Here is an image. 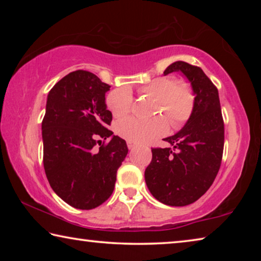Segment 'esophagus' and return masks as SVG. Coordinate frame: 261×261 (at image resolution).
I'll return each instance as SVG.
<instances>
[{"label": "esophagus", "mask_w": 261, "mask_h": 261, "mask_svg": "<svg viewBox=\"0 0 261 261\" xmlns=\"http://www.w3.org/2000/svg\"><path fill=\"white\" fill-rule=\"evenodd\" d=\"M127 147H129V149H132V148H135V147H136V144H134V143H131V141H127Z\"/></svg>", "instance_id": "34e87169"}]
</instances>
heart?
Masks as SVG:
<instances>
[{
	"instance_id": "1",
	"label": "heart",
	"mask_w": 261,
	"mask_h": 261,
	"mask_svg": "<svg viewBox=\"0 0 261 261\" xmlns=\"http://www.w3.org/2000/svg\"><path fill=\"white\" fill-rule=\"evenodd\" d=\"M141 94L156 101L155 114H165L171 125L177 127L189 120L194 105V93L185 82H176L174 77H159L139 88ZM134 98L127 86L109 92L106 105L114 117L122 118L131 112ZM168 123L159 116L149 121L126 118L116 124V132L123 139L135 144H144L165 135Z\"/></svg>"
}]
</instances>
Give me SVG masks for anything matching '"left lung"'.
<instances>
[{
  "label": "left lung",
  "instance_id": "obj_1",
  "mask_svg": "<svg viewBox=\"0 0 261 261\" xmlns=\"http://www.w3.org/2000/svg\"><path fill=\"white\" fill-rule=\"evenodd\" d=\"M179 71L191 84L194 105L177 134L165 138L171 146L152 148L145 180L153 197L168 206H187L205 194L219 173L224 124L218 88L199 67L174 62L165 74Z\"/></svg>",
  "mask_w": 261,
  "mask_h": 261
}]
</instances>
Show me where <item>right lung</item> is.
Segmentation results:
<instances>
[{
	"instance_id": "1",
	"label": "right lung",
	"mask_w": 261,
	"mask_h": 261,
	"mask_svg": "<svg viewBox=\"0 0 261 261\" xmlns=\"http://www.w3.org/2000/svg\"><path fill=\"white\" fill-rule=\"evenodd\" d=\"M109 88L94 73L77 70L47 96L41 126L45 173L57 196L78 210L95 208L112 196L129 151L125 140L107 129L113 120L105 98ZM99 138L110 141L101 144Z\"/></svg>"
}]
</instances>
